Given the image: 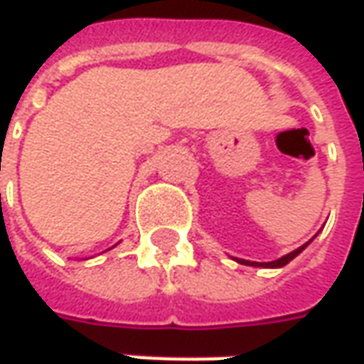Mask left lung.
Instances as JSON below:
<instances>
[{"instance_id": "obj_1", "label": "left lung", "mask_w": 364, "mask_h": 364, "mask_svg": "<svg viewBox=\"0 0 364 364\" xmlns=\"http://www.w3.org/2000/svg\"><path fill=\"white\" fill-rule=\"evenodd\" d=\"M310 242H312V240H310ZM310 242H308V244H310ZM308 244L300 245L298 250L290 252V254H286V256H282L280 259H274V262H247V259H240V257H235V259H237L240 264H245V266H256V268H282V266H286L288 262H292V259H294V257L298 256V254H300Z\"/></svg>"}]
</instances>
